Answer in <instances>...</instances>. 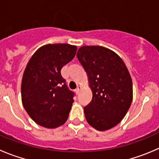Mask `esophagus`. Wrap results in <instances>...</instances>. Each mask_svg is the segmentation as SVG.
Returning <instances> with one entry per match:
<instances>
[{
	"label": "esophagus",
	"mask_w": 159,
	"mask_h": 159,
	"mask_svg": "<svg viewBox=\"0 0 159 159\" xmlns=\"http://www.w3.org/2000/svg\"><path fill=\"white\" fill-rule=\"evenodd\" d=\"M80 89H81V85H78V87H77V89H75V92H76V93H79Z\"/></svg>",
	"instance_id": "1"
}]
</instances>
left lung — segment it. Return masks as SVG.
<instances>
[{"mask_svg":"<svg viewBox=\"0 0 159 159\" xmlns=\"http://www.w3.org/2000/svg\"><path fill=\"white\" fill-rule=\"evenodd\" d=\"M77 57L92 91V101L84 108L86 120L96 130H109L122 120L131 105L130 73L116 53L103 47L84 46Z\"/></svg>","mask_w":159,"mask_h":159,"instance_id":"1","label":"left lung"}]
</instances>
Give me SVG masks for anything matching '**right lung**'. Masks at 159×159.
Listing matches in <instances>:
<instances>
[{
	"mask_svg": "<svg viewBox=\"0 0 159 159\" xmlns=\"http://www.w3.org/2000/svg\"><path fill=\"white\" fill-rule=\"evenodd\" d=\"M76 51L77 47L70 44H47L29 60L21 81V100L39 125L55 128L67 121L75 94L68 89L61 70Z\"/></svg>",
	"mask_w": 159,
	"mask_h": 159,
	"instance_id": "right-lung-1",
	"label": "right lung"
}]
</instances>
